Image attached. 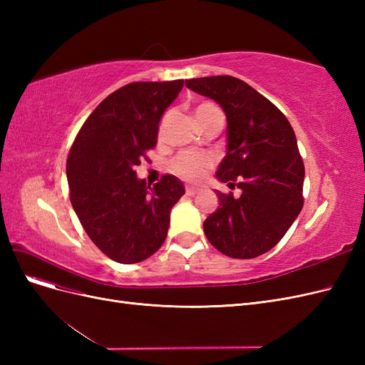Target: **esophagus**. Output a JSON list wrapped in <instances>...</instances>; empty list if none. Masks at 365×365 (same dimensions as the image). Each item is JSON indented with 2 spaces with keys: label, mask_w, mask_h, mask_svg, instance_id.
I'll return each instance as SVG.
<instances>
[{
  "label": "esophagus",
  "mask_w": 365,
  "mask_h": 365,
  "mask_svg": "<svg viewBox=\"0 0 365 365\" xmlns=\"http://www.w3.org/2000/svg\"><path fill=\"white\" fill-rule=\"evenodd\" d=\"M185 193L189 195V196H195L196 193H200V189H196V187H190V185H187V187H185Z\"/></svg>",
  "instance_id": "1"
}]
</instances>
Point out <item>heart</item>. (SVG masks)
Instances as JSON below:
<instances>
[{"instance_id": "heart-1", "label": "heart", "mask_w": 365, "mask_h": 365, "mask_svg": "<svg viewBox=\"0 0 365 365\" xmlns=\"http://www.w3.org/2000/svg\"><path fill=\"white\" fill-rule=\"evenodd\" d=\"M195 115L197 123L204 128L210 120L217 115H222L220 109L216 103L213 102H202L196 106L195 109ZM165 123V118L161 123V130ZM216 165V157L213 153H204V152H192V150H184L176 155L172 163H170V169L175 175H178L180 178L185 181H201L205 176L215 169Z\"/></svg>"}]
</instances>
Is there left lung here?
Returning <instances> with one entry per match:
<instances>
[{
  "mask_svg": "<svg viewBox=\"0 0 365 365\" xmlns=\"http://www.w3.org/2000/svg\"><path fill=\"white\" fill-rule=\"evenodd\" d=\"M213 98L227 115V155L216 176L233 193L217 192L219 207L204 220L216 250L254 259L275 247L303 208L304 164L288 118L267 97L233 76L185 81Z\"/></svg>",
  "mask_w": 365,
  "mask_h": 365,
  "instance_id": "8db88e82",
  "label": "left lung"
}]
</instances>
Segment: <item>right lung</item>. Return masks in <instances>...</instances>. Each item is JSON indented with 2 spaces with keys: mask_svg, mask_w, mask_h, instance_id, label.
Wrapping results in <instances>:
<instances>
[{
  "mask_svg": "<svg viewBox=\"0 0 365 365\" xmlns=\"http://www.w3.org/2000/svg\"><path fill=\"white\" fill-rule=\"evenodd\" d=\"M184 81L132 82L98 105L77 132L67 158L70 200L94 245L118 263H138L164 244L182 182L153 185L135 168L155 148L158 125Z\"/></svg>",
  "mask_w": 365,
  "mask_h": 365,
  "instance_id": "right-lung-1",
  "label": "right lung"
}]
</instances>
